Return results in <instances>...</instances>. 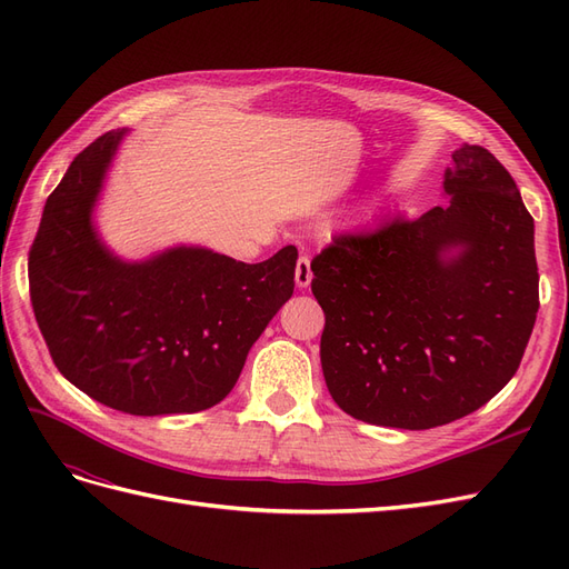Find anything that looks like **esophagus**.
Here are the masks:
<instances>
[{
  "mask_svg": "<svg viewBox=\"0 0 569 569\" xmlns=\"http://www.w3.org/2000/svg\"><path fill=\"white\" fill-rule=\"evenodd\" d=\"M295 280H297V287H301V289H306L308 284H311L313 270H311V258H308V256H299Z\"/></svg>",
  "mask_w": 569,
  "mask_h": 569,
  "instance_id": "34e87169",
  "label": "esophagus"
}]
</instances>
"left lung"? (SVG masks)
Returning <instances> with one entry per match:
<instances>
[{
	"label": "left lung",
	"mask_w": 569,
	"mask_h": 569,
	"mask_svg": "<svg viewBox=\"0 0 569 569\" xmlns=\"http://www.w3.org/2000/svg\"><path fill=\"white\" fill-rule=\"evenodd\" d=\"M443 192L449 206L337 234L311 261L322 375L356 420L449 425L520 368L539 311L533 218L477 144L453 151Z\"/></svg>",
	"instance_id": "1"
}]
</instances>
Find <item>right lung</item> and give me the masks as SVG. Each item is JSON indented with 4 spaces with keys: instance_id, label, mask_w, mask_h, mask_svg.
I'll return each instance as SVG.
<instances>
[{
    "instance_id": "right-lung-1",
    "label": "right lung",
    "mask_w": 569,
    "mask_h": 569,
    "mask_svg": "<svg viewBox=\"0 0 569 569\" xmlns=\"http://www.w3.org/2000/svg\"><path fill=\"white\" fill-rule=\"evenodd\" d=\"M126 130L97 137L49 194L28 256L30 301L51 360L90 399L130 416L220 403L253 341L295 295L297 247L242 263L176 247L128 263L92 211Z\"/></svg>"
}]
</instances>
